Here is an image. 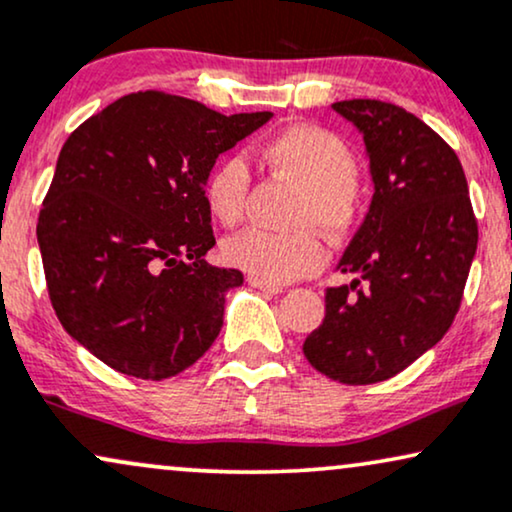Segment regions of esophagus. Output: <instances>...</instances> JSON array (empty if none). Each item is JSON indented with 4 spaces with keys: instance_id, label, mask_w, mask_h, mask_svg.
I'll return each mask as SVG.
<instances>
[{
    "instance_id": "esophagus-1",
    "label": "esophagus",
    "mask_w": 512,
    "mask_h": 512,
    "mask_svg": "<svg viewBox=\"0 0 512 512\" xmlns=\"http://www.w3.org/2000/svg\"><path fill=\"white\" fill-rule=\"evenodd\" d=\"M248 283H250L252 288L262 290V293H269V295H278V293H283V288H281V286H276V283H267V281H262V278H257V276H248Z\"/></svg>"
}]
</instances>
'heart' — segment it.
<instances>
[{
	"instance_id": "b5f03b06",
	"label": "heart",
	"mask_w": 512,
	"mask_h": 512,
	"mask_svg": "<svg viewBox=\"0 0 512 512\" xmlns=\"http://www.w3.org/2000/svg\"><path fill=\"white\" fill-rule=\"evenodd\" d=\"M262 158L276 174L300 186L290 224L312 226L333 238L347 236L354 229L361 215L359 167L352 148L340 137L323 127L295 125L271 137L262 146ZM250 181V167L243 155H231L208 174L203 184L205 208L219 224L241 222ZM222 257L231 267L278 286L319 269L323 248L309 229L293 234L248 229L226 238Z\"/></svg>"
}]
</instances>
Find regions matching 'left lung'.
Wrapping results in <instances>:
<instances>
[{"instance_id": "8db88e82", "label": "left lung", "mask_w": 512, "mask_h": 512, "mask_svg": "<svg viewBox=\"0 0 512 512\" xmlns=\"http://www.w3.org/2000/svg\"><path fill=\"white\" fill-rule=\"evenodd\" d=\"M364 134L373 200L326 290V316L304 340L316 371L345 385L392 378L456 319L477 250L461 160L416 115L375 99L333 103Z\"/></svg>"}]
</instances>
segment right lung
Segmentation results:
<instances>
[{
    "label": "right lung",
    "mask_w": 512,
    "mask_h": 512,
    "mask_svg": "<svg viewBox=\"0 0 512 512\" xmlns=\"http://www.w3.org/2000/svg\"><path fill=\"white\" fill-rule=\"evenodd\" d=\"M269 118L151 89L113 101L63 144L37 243L58 321L106 366L163 380L215 342L243 274L203 260L215 245L203 184L219 153Z\"/></svg>",
    "instance_id": "1"
}]
</instances>
